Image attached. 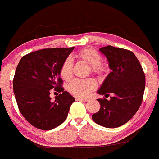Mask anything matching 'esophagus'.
Instances as JSON below:
<instances>
[{
	"label": "esophagus",
	"mask_w": 159,
	"mask_h": 159,
	"mask_svg": "<svg viewBox=\"0 0 159 159\" xmlns=\"http://www.w3.org/2000/svg\"><path fill=\"white\" fill-rule=\"evenodd\" d=\"M76 101H80V102H88V99H83V98H76Z\"/></svg>",
	"instance_id": "esophagus-1"
}]
</instances>
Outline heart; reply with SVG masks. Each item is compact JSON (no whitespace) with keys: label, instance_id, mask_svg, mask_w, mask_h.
Returning a JSON list of instances; mask_svg holds the SVG:
<instances>
[{"label":"heart","instance_id":"heart-1","mask_svg":"<svg viewBox=\"0 0 159 159\" xmlns=\"http://www.w3.org/2000/svg\"><path fill=\"white\" fill-rule=\"evenodd\" d=\"M76 57L91 66L93 71L95 73H100L103 71V66L101 64L102 57L97 50L92 48H86L78 52ZM73 61L70 58H66L63 61L60 67V76L64 80H69L73 73ZM97 87L96 80L92 78L80 80H73L68 85L69 93L73 96L79 98H86Z\"/></svg>","mask_w":159,"mask_h":159}]
</instances>
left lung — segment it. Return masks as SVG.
Listing matches in <instances>:
<instances>
[{
	"mask_svg": "<svg viewBox=\"0 0 159 159\" xmlns=\"http://www.w3.org/2000/svg\"><path fill=\"white\" fill-rule=\"evenodd\" d=\"M99 51L106 56L112 70L97 93L110 99H98L100 109L92 116L96 124L106 128H117L129 122L142 102L145 76L139 61L132 51L107 46Z\"/></svg>",
	"mask_w": 159,
	"mask_h": 159,
	"instance_id": "obj_1",
	"label": "left lung"
}]
</instances>
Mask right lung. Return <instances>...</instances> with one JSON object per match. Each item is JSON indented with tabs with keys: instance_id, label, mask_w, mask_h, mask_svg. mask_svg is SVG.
Wrapping results in <instances>:
<instances>
[{
	"instance_id": "obj_1",
	"label": "right lung",
	"mask_w": 159,
	"mask_h": 159,
	"mask_svg": "<svg viewBox=\"0 0 159 159\" xmlns=\"http://www.w3.org/2000/svg\"><path fill=\"white\" fill-rule=\"evenodd\" d=\"M73 49H43L20 60L13 80L14 93L20 113L36 128L51 130L67 117L75 99L61 86L60 67ZM51 89L62 93L54 102L49 97Z\"/></svg>"
}]
</instances>
